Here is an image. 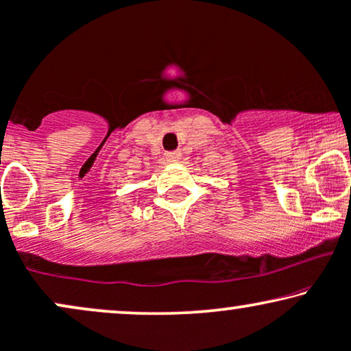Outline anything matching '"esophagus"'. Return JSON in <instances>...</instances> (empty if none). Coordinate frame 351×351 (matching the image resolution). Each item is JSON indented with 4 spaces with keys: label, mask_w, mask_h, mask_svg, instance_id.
I'll list each match as a JSON object with an SVG mask.
<instances>
[{
    "label": "esophagus",
    "mask_w": 351,
    "mask_h": 351,
    "mask_svg": "<svg viewBox=\"0 0 351 351\" xmlns=\"http://www.w3.org/2000/svg\"><path fill=\"white\" fill-rule=\"evenodd\" d=\"M180 157H181L180 150H173V152H167L165 154V158H167L168 162H176Z\"/></svg>",
    "instance_id": "1"
}]
</instances>
